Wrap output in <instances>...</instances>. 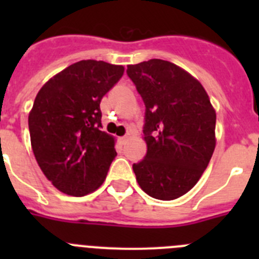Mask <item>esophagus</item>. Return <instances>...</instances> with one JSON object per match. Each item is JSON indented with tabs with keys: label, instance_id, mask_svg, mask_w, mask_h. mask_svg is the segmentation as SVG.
<instances>
[{
	"label": "esophagus",
	"instance_id": "obj_1",
	"mask_svg": "<svg viewBox=\"0 0 259 259\" xmlns=\"http://www.w3.org/2000/svg\"><path fill=\"white\" fill-rule=\"evenodd\" d=\"M128 141V137L127 136H123V137H120V143L123 144V145H124L125 143H127Z\"/></svg>",
	"mask_w": 259,
	"mask_h": 259
}]
</instances>
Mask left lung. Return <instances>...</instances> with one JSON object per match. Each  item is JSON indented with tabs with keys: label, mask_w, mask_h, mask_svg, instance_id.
Masks as SVG:
<instances>
[{
	"label": "left lung",
	"mask_w": 259,
	"mask_h": 259,
	"mask_svg": "<svg viewBox=\"0 0 259 259\" xmlns=\"http://www.w3.org/2000/svg\"><path fill=\"white\" fill-rule=\"evenodd\" d=\"M128 76L145 104L148 152L134 163L140 188L171 201L197 184L214 153L217 114L202 84L163 59L128 65Z\"/></svg>",
	"instance_id": "obj_1"
}]
</instances>
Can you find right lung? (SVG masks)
I'll use <instances>...</instances> for the list:
<instances>
[{"label":"right lung","mask_w":259,"mask_h":259,"mask_svg":"<svg viewBox=\"0 0 259 259\" xmlns=\"http://www.w3.org/2000/svg\"><path fill=\"white\" fill-rule=\"evenodd\" d=\"M124 67L87 59L41 87L28 115L31 146L47 179L62 193L81 197L105 182L115 139L101 131V100Z\"/></svg>","instance_id":"add662e5"}]
</instances>
